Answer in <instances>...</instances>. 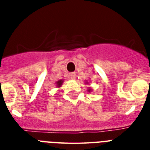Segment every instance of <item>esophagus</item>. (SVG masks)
<instances>
[{"mask_svg": "<svg viewBox=\"0 0 150 150\" xmlns=\"http://www.w3.org/2000/svg\"><path fill=\"white\" fill-rule=\"evenodd\" d=\"M75 72H72V73H70V78L71 79H75Z\"/></svg>", "mask_w": 150, "mask_h": 150, "instance_id": "obj_1", "label": "esophagus"}]
</instances>
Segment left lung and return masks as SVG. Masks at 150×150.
Returning a JSON list of instances; mask_svg holds the SVG:
<instances>
[{"instance_id": "1", "label": "left lung", "mask_w": 150, "mask_h": 150, "mask_svg": "<svg viewBox=\"0 0 150 150\" xmlns=\"http://www.w3.org/2000/svg\"><path fill=\"white\" fill-rule=\"evenodd\" d=\"M88 91H89V92L91 91V89H88Z\"/></svg>"}]
</instances>
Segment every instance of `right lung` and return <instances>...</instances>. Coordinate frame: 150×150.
I'll return each instance as SVG.
<instances>
[{
  "label": "right lung",
  "mask_w": 150,
  "mask_h": 150,
  "mask_svg": "<svg viewBox=\"0 0 150 150\" xmlns=\"http://www.w3.org/2000/svg\"><path fill=\"white\" fill-rule=\"evenodd\" d=\"M62 83H63V80H59V81H57V82H56L57 86L61 87V85H62Z\"/></svg>",
  "instance_id": "add662e5"
}]
</instances>
